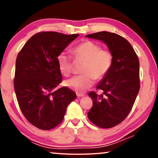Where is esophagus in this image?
I'll return each instance as SVG.
<instances>
[{
	"instance_id": "34e87169",
	"label": "esophagus",
	"mask_w": 158,
	"mask_h": 158,
	"mask_svg": "<svg viewBox=\"0 0 158 158\" xmlns=\"http://www.w3.org/2000/svg\"><path fill=\"white\" fill-rule=\"evenodd\" d=\"M77 97L78 98H79V97H84V94H79V93H78V94H77Z\"/></svg>"
}]
</instances>
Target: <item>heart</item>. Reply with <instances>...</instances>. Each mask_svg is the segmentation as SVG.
Masks as SVG:
<instances>
[{"label": "heart", "instance_id": "heart-1", "mask_svg": "<svg viewBox=\"0 0 158 158\" xmlns=\"http://www.w3.org/2000/svg\"><path fill=\"white\" fill-rule=\"evenodd\" d=\"M73 55L77 60H84L81 75H77L65 81V85L78 93H83L91 88L95 79L100 80L109 72L113 61V55L108 49L92 41H83L73 49ZM59 71L65 77L72 72V57L65 52H61L56 58Z\"/></svg>", "mask_w": 158, "mask_h": 158}]
</instances>
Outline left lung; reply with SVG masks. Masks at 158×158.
Instances as JSON below:
<instances>
[{
    "instance_id": "obj_1",
    "label": "left lung",
    "mask_w": 158,
    "mask_h": 158,
    "mask_svg": "<svg viewBox=\"0 0 158 158\" xmlns=\"http://www.w3.org/2000/svg\"><path fill=\"white\" fill-rule=\"evenodd\" d=\"M104 42L113 55L109 72L99 81L97 89L101 95L90 92L93 106L88 119L103 128L116 126L131 111L139 90V63L137 54L126 39L106 31L86 35Z\"/></svg>"
}]
</instances>
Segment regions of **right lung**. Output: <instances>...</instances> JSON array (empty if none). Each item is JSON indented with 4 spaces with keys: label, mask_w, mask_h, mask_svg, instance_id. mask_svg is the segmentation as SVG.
<instances>
[{
    "label": "right lung",
    "mask_w": 158,
    "mask_h": 158,
    "mask_svg": "<svg viewBox=\"0 0 158 158\" xmlns=\"http://www.w3.org/2000/svg\"><path fill=\"white\" fill-rule=\"evenodd\" d=\"M79 34L41 32L32 35L19 52L15 62L14 88L18 102L29 123L42 130L60 124L67 107L77 94L62 81L56 58Z\"/></svg>",
    "instance_id": "obj_1"
}]
</instances>
